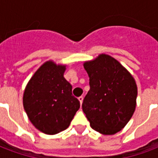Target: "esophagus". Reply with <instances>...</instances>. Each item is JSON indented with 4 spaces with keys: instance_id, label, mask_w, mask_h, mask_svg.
Here are the masks:
<instances>
[{
    "instance_id": "34e87169",
    "label": "esophagus",
    "mask_w": 158,
    "mask_h": 158,
    "mask_svg": "<svg viewBox=\"0 0 158 158\" xmlns=\"http://www.w3.org/2000/svg\"><path fill=\"white\" fill-rule=\"evenodd\" d=\"M83 100H84V97H83L82 96H79V102H80V104H82Z\"/></svg>"
}]
</instances>
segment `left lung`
<instances>
[{
	"label": "left lung",
	"instance_id": "1",
	"mask_svg": "<svg viewBox=\"0 0 158 158\" xmlns=\"http://www.w3.org/2000/svg\"><path fill=\"white\" fill-rule=\"evenodd\" d=\"M84 68L89 75V90L83 101V112L94 130L114 135L135 110V81L117 60L105 54L85 62Z\"/></svg>",
	"mask_w": 158,
	"mask_h": 158
}]
</instances>
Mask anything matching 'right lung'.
<instances>
[{"instance_id": "obj_1", "label": "right lung", "mask_w": 158, "mask_h": 158, "mask_svg": "<svg viewBox=\"0 0 158 158\" xmlns=\"http://www.w3.org/2000/svg\"><path fill=\"white\" fill-rule=\"evenodd\" d=\"M65 66L44 63L30 79L23 93V107L40 131L55 135L66 129L79 109L72 85L63 77Z\"/></svg>"}]
</instances>
